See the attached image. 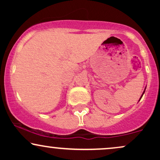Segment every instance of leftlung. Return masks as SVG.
<instances>
[{
  "instance_id": "left-lung-1",
  "label": "left lung",
  "mask_w": 160,
  "mask_h": 160,
  "mask_svg": "<svg viewBox=\"0 0 160 160\" xmlns=\"http://www.w3.org/2000/svg\"><path fill=\"white\" fill-rule=\"evenodd\" d=\"M145 89H146V87H145V89H144V92H143V93H142V95H141V98H140V99H139V101L141 100V98H142V96H143V95H144V92H145Z\"/></svg>"
}]
</instances>
